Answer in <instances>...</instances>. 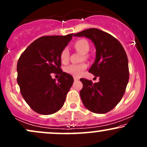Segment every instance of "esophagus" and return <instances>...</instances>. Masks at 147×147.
<instances>
[{
  "label": "esophagus",
  "mask_w": 147,
  "mask_h": 147,
  "mask_svg": "<svg viewBox=\"0 0 147 147\" xmlns=\"http://www.w3.org/2000/svg\"><path fill=\"white\" fill-rule=\"evenodd\" d=\"M79 78H77V77H74V80H75V82H77V81H79Z\"/></svg>",
  "instance_id": "obj_1"
}]
</instances>
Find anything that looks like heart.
<instances>
[{"label": "heart", "mask_w": 147, "mask_h": 147, "mask_svg": "<svg viewBox=\"0 0 147 147\" xmlns=\"http://www.w3.org/2000/svg\"><path fill=\"white\" fill-rule=\"evenodd\" d=\"M74 48H75L77 51L82 52L84 55V59L88 58V55L86 54L90 50V45H89L88 42L85 39H79L74 44ZM69 57H70V51L68 48H65L63 49L60 55V59L62 63H65L68 61ZM87 68V65L86 63H80V64H71L69 65L65 68V71L68 74L75 76V77H79L82 74L84 70Z\"/></svg>", "instance_id": "heart-1"}]
</instances>
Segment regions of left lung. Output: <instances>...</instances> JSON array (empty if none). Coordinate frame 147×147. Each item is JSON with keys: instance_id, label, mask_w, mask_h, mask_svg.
I'll return each instance as SVG.
<instances>
[{"instance_id": "1", "label": "left lung", "mask_w": 147, "mask_h": 147, "mask_svg": "<svg viewBox=\"0 0 147 147\" xmlns=\"http://www.w3.org/2000/svg\"><path fill=\"white\" fill-rule=\"evenodd\" d=\"M93 43L95 59L89 72L99 77V82L80 79L83 84L80 97L84 106L91 112L103 114L114 109L124 95L129 79V62L124 48L109 34L90 28L75 34Z\"/></svg>"}]
</instances>
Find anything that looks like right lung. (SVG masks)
I'll list each match as a JSON object with an SVG mask.
<instances>
[{
	"mask_svg": "<svg viewBox=\"0 0 147 147\" xmlns=\"http://www.w3.org/2000/svg\"><path fill=\"white\" fill-rule=\"evenodd\" d=\"M72 34L42 36L32 43L18 61L17 82L21 95L37 113H55L65 102L74 79L60 68V55ZM54 72L61 75L57 81L50 75Z\"/></svg>",
	"mask_w": 147,
	"mask_h": 147,
	"instance_id": "1",
	"label": "right lung"
}]
</instances>
